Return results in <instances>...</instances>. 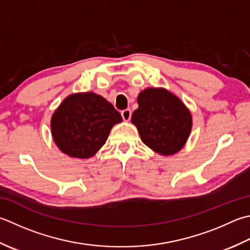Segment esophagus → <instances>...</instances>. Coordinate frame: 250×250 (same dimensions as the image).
Returning a JSON list of instances; mask_svg holds the SVG:
<instances>
[{
  "mask_svg": "<svg viewBox=\"0 0 250 250\" xmlns=\"http://www.w3.org/2000/svg\"><path fill=\"white\" fill-rule=\"evenodd\" d=\"M131 110L130 109H125L121 111V116H122V119L125 121H129L131 119Z\"/></svg>",
  "mask_w": 250,
  "mask_h": 250,
  "instance_id": "obj_1",
  "label": "esophagus"
}]
</instances>
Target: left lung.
I'll list each match as a JSON object with an SVG mask.
<instances>
[{"mask_svg":"<svg viewBox=\"0 0 250 250\" xmlns=\"http://www.w3.org/2000/svg\"><path fill=\"white\" fill-rule=\"evenodd\" d=\"M139 108L131 117L141 140L155 153L171 156L184 147L192 131V114L165 87H146L138 95Z\"/></svg>","mask_w":250,"mask_h":250,"instance_id":"left-lung-1","label":"left lung"}]
</instances>
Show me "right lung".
Here are the masks:
<instances>
[{"label": "right lung", "instance_id": "add662e5", "mask_svg": "<svg viewBox=\"0 0 250 250\" xmlns=\"http://www.w3.org/2000/svg\"><path fill=\"white\" fill-rule=\"evenodd\" d=\"M122 121L108 101L94 92L72 93L54 111V143L69 157L87 159L106 143L112 126Z\"/></svg>", "mask_w": 250, "mask_h": 250}]
</instances>
